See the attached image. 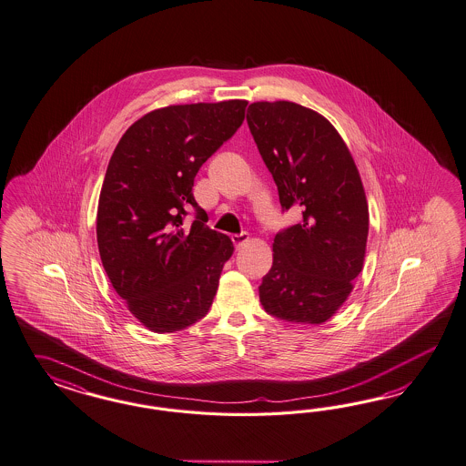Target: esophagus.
Here are the masks:
<instances>
[{
    "label": "esophagus",
    "mask_w": 466,
    "mask_h": 466,
    "mask_svg": "<svg viewBox=\"0 0 466 466\" xmlns=\"http://www.w3.org/2000/svg\"><path fill=\"white\" fill-rule=\"evenodd\" d=\"M249 240V234L248 232H242V234H234L232 236V242H234V246L239 249V248H242L246 242Z\"/></svg>",
    "instance_id": "esophagus-1"
}]
</instances>
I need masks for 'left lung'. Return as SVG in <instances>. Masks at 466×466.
<instances>
[{
    "label": "left lung",
    "instance_id": "8db88e82",
    "mask_svg": "<svg viewBox=\"0 0 466 466\" xmlns=\"http://www.w3.org/2000/svg\"><path fill=\"white\" fill-rule=\"evenodd\" d=\"M246 117L282 208L302 210V220L273 240L259 300L285 321L321 325L345 304L364 268L369 207L360 174L323 114L289 100H259Z\"/></svg>",
    "mask_w": 466,
    "mask_h": 466
}]
</instances>
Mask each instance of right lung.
<instances>
[{"label": "right lung", "mask_w": 466, "mask_h": 466, "mask_svg": "<svg viewBox=\"0 0 466 466\" xmlns=\"http://www.w3.org/2000/svg\"><path fill=\"white\" fill-rule=\"evenodd\" d=\"M248 100L167 106L141 116L114 148L97 207L100 261L129 312L154 333L197 323L234 253L193 197L199 167L244 121ZM195 208L198 220L183 218Z\"/></svg>", "instance_id": "add662e5"}]
</instances>
